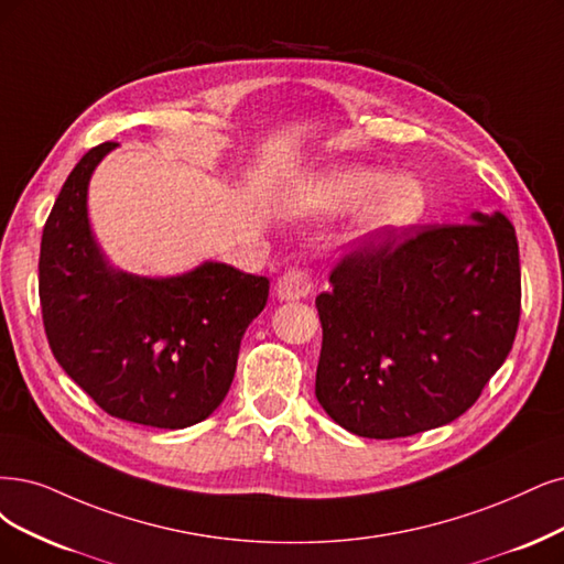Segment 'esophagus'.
I'll use <instances>...</instances> for the list:
<instances>
[{
  "instance_id": "obj_1",
  "label": "esophagus",
  "mask_w": 564,
  "mask_h": 564,
  "mask_svg": "<svg viewBox=\"0 0 564 564\" xmlns=\"http://www.w3.org/2000/svg\"><path fill=\"white\" fill-rule=\"evenodd\" d=\"M308 293H311L308 271L300 267H290L276 283V297L281 302H297L308 297Z\"/></svg>"
}]
</instances>
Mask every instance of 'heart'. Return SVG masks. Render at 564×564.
Masks as SVG:
<instances>
[{
	"label": "heart",
	"instance_id": "obj_1",
	"mask_svg": "<svg viewBox=\"0 0 564 564\" xmlns=\"http://www.w3.org/2000/svg\"><path fill=\"white\" fill-rule=\"evenodd\" d=\"M306 197L321 212L337 214L358 208L356 237L379 241L404 232L427 208V191L413 174H386L379 166L346 164L311 178Z\"/></svg>",
	"mask_w": 564,
	"mask_h": 564
}]
</instances>
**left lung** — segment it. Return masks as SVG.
I'll return each mask as SVG.
<instances>
[{
  "label": "left lung",
  "instance_id": "1",
  "mask_svg": "<svg viewBox=\"0 0 564 564\" xmlns=\"http://www.w3.org/2000/svg\"><path fill=\"white\" fill-rule=\"evenodd\" d=\"M316 297V398L344 430L398 440L463 415L502 367L520 318L505 214L404 229L346 256Z\"/></svg>",
  "mask_w": 564,
  "mask_h": 564
}]
</instances>
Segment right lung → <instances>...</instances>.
Masks as SVG:
<instances>
[{
    "mask_svg": "<svg viewBox=\"0 0 564 564\" xmlns=\"http://www.w3.org/2000/svg\"><path fill=\"white\" fill-rule=\"evenodd\" d=\"M116 143L80 158L41 237L39 300L59 367L120 421L183 430L212 415L232 386L246 327L269 281L225 262L178 276L109 264L88 218V183Z\"/></svg>",
    "mask_w": 564,
    "mask_h": 564,
    "instance_id": "1",
    "label": "right lung"
}]
</instances>
